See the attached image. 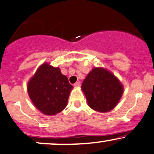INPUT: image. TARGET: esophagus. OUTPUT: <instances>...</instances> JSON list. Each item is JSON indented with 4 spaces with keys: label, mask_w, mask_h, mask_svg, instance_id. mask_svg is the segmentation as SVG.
I'll return each instance as SVG.
<instances>
[{
    "label": "esophagus",
    "mask_w": 154,
    "mask_h": 154,
    "mask_svg": "<svg viewBox=\"0 0 154 154\" xmlns=\"http://www.w3.org/2000/svg\"><path fill=\"white\" fill-rule=\"evenodd\" d=\"M80 85H81L80 82H75V83L74 84V85L75 86V87H80Z\"/></svg>",
    "instance_id": "34e87169"
}]
</instances>
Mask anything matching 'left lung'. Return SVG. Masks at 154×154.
<instances>
[{
    "label": "left lung",
    "instance_id": "left-lung-1",
    "mask_svg": "<svg viewBox=\"0 0 154 154\" xmlns=\"http://www.w3.org/2000/svg\"><path fill=\"white\" fill-rule=\"evenodd\" d=\"M89 107L106 112L116 106L123 94V86L112 73L102 68L89 72L82 84Z\"/></svg>",
    "mask_w": 154,
    "mask_h": 154
}]
</instances>
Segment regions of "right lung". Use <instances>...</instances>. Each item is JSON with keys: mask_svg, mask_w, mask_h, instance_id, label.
<instances>
[{"mask_svg": "<svg viewBox=\"0 0 154 154\" xmlns=\"http://www.w3.org/2000/svg\"><path fill=\"white\" fill-rule=\"evenodd\" d=\"M72 88L60 69L44 63L30 80L28 91L33 104L42 112L53 116L66 107Z\"/></svg>", "mask_w": 154, "mask_h": 154, "instance_id": "right-lung-1", "label": "right lung"}]
</instances>
